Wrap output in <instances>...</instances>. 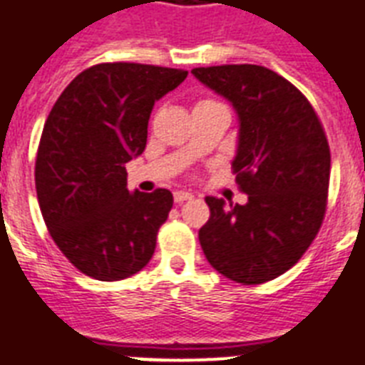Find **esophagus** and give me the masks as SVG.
Here are the masks:
<instances>
[{"label": "esophagus", "mask_w": 365, "mask_h": 365, "mask_svg": "<svg viewBox=\"0 0 365 365\" xmlns=\"http://www.w3.org/2000/svg\"><path fill=\"white\" fill-rule=\"evenodd\" d=\"M191 199H193V195L187 193V191H176V193H174V200H176L178 205H182V202Z\"/></svg>", "instance_id": "1"}]
</instances>
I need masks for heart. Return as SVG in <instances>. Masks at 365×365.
Here are the masks:
<instances>
[{"instance_id": "heart-1", "label": "heart", "mask_w": 365, "mask_h": 365, "mask_svg": "<svg viewBox=\"0 0 365 365\" xmlns=\"http://www.w3.org/2000/svg\"><path fill=\"white\" fill-rule=\"evenodd\" d=\"M206 102H214V100H202V102H199V104H206Z\"/></svg>"}]
</instances>
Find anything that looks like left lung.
<instances>
[{"label":"left lung","instance_id":"1","mask_svg":"<svg viewBox=\"0 0 365 365\" xmlns=\"http://www.w3.org/2000/svg\"><path fill=\"white\" fill-rule=\"evenodd\" d=\"M200 83L233 104L239 148L233 172L246 205L206 197L199 240L217 272L263 284L297 263L322 225L329 145L311 102L282 76L255 64L195 68Z\"/></svg>","mask_w":365,"mask_h":365}]
</instances>
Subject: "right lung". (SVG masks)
I'll list each match as a JSON object with an SVG mask.
<instances>
[{
	"label": "right lung",
	"mask_w": 365,
	"mask_h": 365,
	"mask_svg": "<svg viewBox=\"0 0 365 365\" xmlns=\"http://www.w3.org/2000/svg\"><path fill=\"white\" fill-rule=\"evenodd\" d=\"M185 70L106 62L81 71L43 126L36 189L48 233L73 267L123 280L148 265L172 193L126 189L125 165L143 153L155 102Z\"/></svg>",
	"instance_id": "obj_1"
}]
</instances>
